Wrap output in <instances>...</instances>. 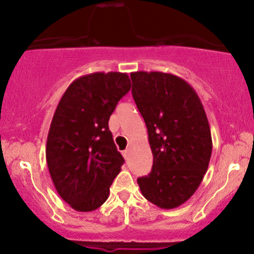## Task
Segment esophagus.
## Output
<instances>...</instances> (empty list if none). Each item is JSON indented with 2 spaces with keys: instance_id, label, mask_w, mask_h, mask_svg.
Returning <instances> with one entry per match:
<instances>
[{
  "instance_id": "obj_1",
  "label": "esophagus",
  "mask_w": 254,
  "mask_h": 254,
  "mask_svg": "<svg viewBox=\"0 0 254 254\" xmlns=\"http://www.w3.org/2000/svg\"><path fill=\"white\" fill-rule=\"evenodd\" d=\"M123 156H124L125 160H127V157H129V150H125L124 152H123Z\"/></svg>"
}]
</instances>
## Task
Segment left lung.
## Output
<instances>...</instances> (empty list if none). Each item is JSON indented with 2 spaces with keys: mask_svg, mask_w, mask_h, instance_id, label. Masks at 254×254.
Here are the masks:
<instances>
[{
  "mask_svg": "<svg viewBox=\"0 0 254 254\" xmlns=\"http://www.w3.org/2000/svg\"><path fill=\"white\" fill-rule=\"evenodd\" d=\"M132 97L147 127L153 155L150 175L137 178L142 195L161 209L186 203L209 167L212 141L200 98L172 73H130Z\"/></svg>",
  "mask_w": 254,
  "mask_h": 254,
  "instance_id": "left-lung-1",
  "label": "left lung"
}]
</instances>
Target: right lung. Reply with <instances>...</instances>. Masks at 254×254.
<instances>
[{
	"label": "right lung",
	"mask_w": 254,
	"mask_h": 254,
	"mask_svg": "<svg viewBox=\"0 0 254 254\" xmlns=\"http://www.w3.org/2000/svg\"><path fill=\"white\" fill-rule=\"evenodd\" d=\"M131 88L127 73L94 72L72 82L54 113L47 163L59 195L76 211H93L109 196L124 158L108 122Z\"/></svg>",
	"instance_id": "1"
}]
</instances>
